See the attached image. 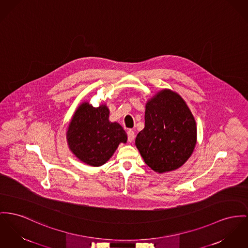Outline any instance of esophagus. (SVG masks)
<instances>
[{"label": "esophagus", "instance_id": "1", "mask_svg": "<svg viewBox=\"0 0 248 248\" xmlns=\"http://www.w3.org/2000/svg\"><path fill=\"white\" fill-rule=\"evenodd\" d=\"M127 134H128V141L129 142H132L133 140H134V137H135V133L132 130H129L128 132H127Z\"/></svg>", "mask_w": 248, "mask_h": 248}]
</instances>
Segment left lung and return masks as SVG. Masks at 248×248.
<instances>
[{"label":"left lung","instance_id":"obj_1","mask_svg":"<svg viewBox=\"0 0 248 248\" xmlns=\"http://www.w3.org/2000/svg\"><path fill=\"white\" fill-rule=\"evenodd\" d=\"M196 143V121L180 95L165 89L148 101L145 128L135 145L152 170L178 169L192 155Z\"/></svg>","mask_w":248,"mask_h":248}]
</instances>
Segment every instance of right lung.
Listing matches in <instances>:
<instances>
[{
	"label": "right lung",
	"instance_id": "add662e5",
	"mask_svg": "<svg viewBox=\"0 0 248 248\" xmlns=\"http://www.w3.org/2000/svg\"><path fill=\"white\" fill-rule=\"evenodd\" d=\"M105 105L93 107L84 102L76 110L66 132L69 149L86 165L99 166L114 154L127 133L116 122L109 121Z\"/></svg>",
	"mask_w": 248,
	"mask_h": 248
}]
</instances>
